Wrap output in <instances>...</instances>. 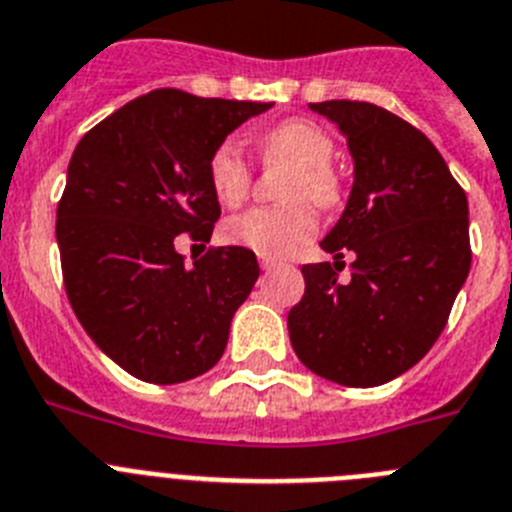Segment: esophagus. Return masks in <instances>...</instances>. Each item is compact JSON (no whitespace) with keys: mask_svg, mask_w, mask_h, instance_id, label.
Returning <instances> with one entry per match:
<instances>
[{"mask_svg":"<svg viewBox=\"0 0 512 512\" xmlns=\"http://www.w3.org/2000/svg\"><path fill=\"white\" fill-rule=\"evenodd\" d=\"M260 268H262V270H273V268H275V262H273V260H260Z\"/></svg>","mask_w":512,"mask_h":512,"instance_id":"esophagus-1","label":"esophagus"}]
</instances>
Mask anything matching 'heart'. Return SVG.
Returning <instances> with one entry per match:
<instances>
[{"instance_id":"b5f03b06","label":"heart","mask_w":512,"mask_h":512,"mask_svg":"<svg viewBox=\"0 0 512 512\" xmlns=\"http://www.w3.org/2000/svg\"><path fill=\"white\" fill-rule=\"evenodd\" d=\"M265 164H291L281 182V206L250 208L224 224V239L265 260L293 255L317 234L319 208H335L342 198V180L332 167L335 141L322 126L288 118L257 136ZM208 185L213 198L234 208L250 195L252 164L237 141H221L208 157Z\"/></svg>"}]
</instances>
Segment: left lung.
Instances as JSON below:
<instances>
[{
  "label": "left lung",
  "instance_id": "8db88e82",
  "mask_svg": "<svg viewBox=\"0 0 512 512\" xmlns=\"http://www.w3.org/2000/svg\"><path fill=\"white\" fill-rule=\"evenodd\" d=\"M348 136L355 182L322 239L335 262L301 265L306 291L288 311L309 371L342 386L397 379L433 348L471 268L469 203L433 141L358 100L311 102ZM353 251L348 282L341 257Z\"/></svg>",
  "mask_w": 512,
  "mask_h": 512
}]
</instances>
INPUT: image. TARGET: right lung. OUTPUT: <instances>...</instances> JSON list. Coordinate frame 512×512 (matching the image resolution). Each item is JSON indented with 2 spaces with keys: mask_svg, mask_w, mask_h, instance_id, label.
<instances>
[{
  "mask_svg": "<svg viewBox=\"0 0 512 512\" xmlns=\"http://www.w3.org/2000/svg\"><path fill=\"white\" fill-rule=\"evenodd\" d=\"M273 102L154 90L84 133L56 208L69 304L102 353L149 384H180L219 363L260 265L211 247L185 265L175 239H211L221 206L208 157Z\"/></svg>",
  "mask_w": 512,
  "mask_h": 512,
  "instance_id": "right-lung-1",
  "label": "right lung"
}]
</instances>
